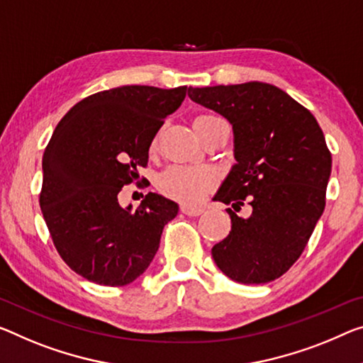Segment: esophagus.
<instances>
[{"label": "esophagus", "instance_id": "1", "mask_svg": "<svg viewBox=\"0 0 363 363\" xmlns=\"http://www.w3.org/2000/svg\"><path fill=\"white\" fill-rule=\"evenodd\" d=\"M182 213L186 216H201L204 213L203 206H193V204H182Z\"/></svg>", "mask_w": 363, "mask_h": 363}]
</instances>
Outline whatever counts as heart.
I'll return each instance as SVG.
<instances>
[{
  "instance_id": "1",
  "label": "heart",
  "mask_w": 363,
  "mask_h": 363,
  "mask_svg": "<svg viewBox=\"0 0 363 363\" xmlns=\"http://www.w3.org/2000/svg\"><path fill=\"white\" fill-rule=\"evenodd\" d=\"M219 120L214 115H201L194 120V125L204 121ZM214 177L206 169H191V167L174 165L164 172L159 180L160 191L167 196L185 201V203H198L204 193L213 186Z\"/></svg>"
}]
</instances>
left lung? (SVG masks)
Here are the masks:
<instances>
[{"label": "left lung", "instance_id": "obj_1", "mask_svg": "<svg viewBox=\"0 0 363 363\" xmlns=\"http://www.w3.org/2000/svg\"><path fill=\"white\" fill-rule=\"evenodd\" d=\"M188 97L224 116L233 131L230 172L214 199L228 208L232 230L213 247V258L240 284L281 277L302 255L326 204L331 152L308 110L266 82L189 87Z\"/></svg>", "mask_w": 363, "mask_h": 363}]
</instances>
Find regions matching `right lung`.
I'll return each mask as SVG.
<instances>
[{"label":"right lung","instance_id":"obj_1","mask_svg":"<svg viewBox=\"0 0 363 363\" xmlns=\"http://www.w3.org/2000/svg\"><path fill=\"white\" fill-rule=\"evenodd\" d=\"M186 86H121L77 102L43 152L40 209L61 258L100 286L120 287L147 269L178 204L147 193L136 209L118 193L146 167L149 147Z\"/></svg>","mask_w":363,"mask_h":363}]
</instances>
